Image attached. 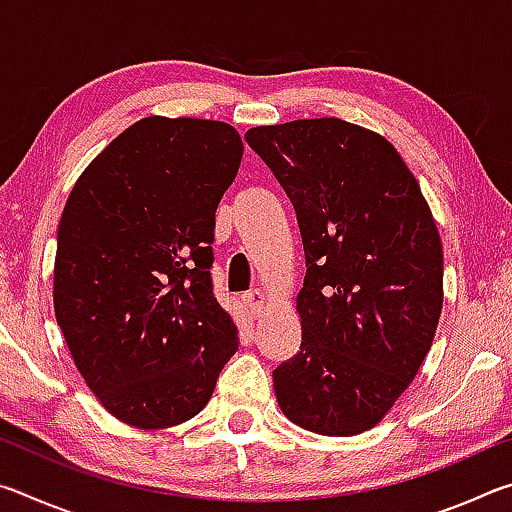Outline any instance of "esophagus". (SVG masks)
Returning a JSON list of instances; mask_svg holds the SVG:
<instances>
[{
    "label": "esophagus",
    "instance_id": "1",
    "mask_svg": "<svg viewBox=\"0 0 512 512\" xmlns=\"http://www.w3.org/2000/svg\"><path fill=\"white\" fill-rule=\"evenodd\" d=\"M264 302H266V298H264V293L262 291H248V293H244V305L250 309V314L253 316H257L259 311L264 309Z\"/></svg>",
    "mask_w": 512,
    "mask_h": 512
}]
</instances>
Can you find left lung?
<instances>
[{
  "mask_svg": "<svg viewBox=\"0 0 512 512\" xmlns=\"http://www.w3.org/2000/svg\"><path fill=\"white\" fill-rule=\"evenodd\" d=\"M246 142L296 210L302 343L273 370L282 413L357 436L397 402L436 334L443 244L418 180L384 137L336 117L257 126Z\"/></svg>",
  "mask_w": 512,
  "mask_h": 512,
  "instance_id": "8db88e82",
  "label": "left lung"
}]
</instances>
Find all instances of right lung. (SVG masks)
<instances>
[{
  "instance_id": "right-lung-1",
  "label": "right lung",
  "mask_w": 512,
  "mask_h": 512,
  "mask_svg": "<svg viewBox=\"0 0 512 512\" xmlns=\"http://www.w3.org/2000/svg\"><path fill=\"white\" fill-rule=\"evenodd\" d=\"M244 144L230 124L146 117L103 149L58 225L56 320L76 368L117 420L180 424L237 352L214 298V214Z\"/></svg>"
}]
</instances>
